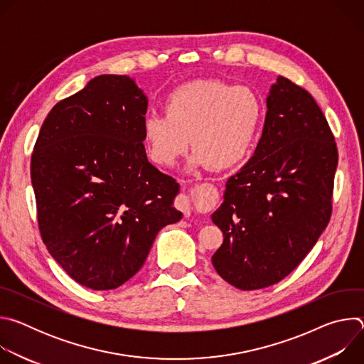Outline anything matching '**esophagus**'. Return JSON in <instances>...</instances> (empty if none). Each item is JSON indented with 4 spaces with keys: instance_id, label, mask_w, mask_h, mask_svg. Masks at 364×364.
I'll use <instances>...</instances> for the list:
<instances>
[{
    "instance_id": "obj_1",
    "label": "esophagus",
    "mask_w": 364,
    "mask_h": 364,
    "mask_svg": "<svg viewBox=\"0 0 364 364\" xmlns=\"http://www.w3.org/2000/svg\"><path fill=\"white\" fill-rule=\"evenodd\" d=\"M177 207L184 213L186 218L191 216V200L190 196L187 194H181L177 197Z\"/></svg>"
}]
</instances>
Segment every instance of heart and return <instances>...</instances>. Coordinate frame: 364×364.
<instances>
[{
  "instance_id": "b5f03b06",
  "label": "heart",
  "mask_w": 364,
  "mask_h": 364,
  "mask_svg": "<svg viewBox=\"0 0 364 364\" xmlns=\"http://www.w3.org/2000/svg\"><path fill=\"white\" fill-rule=\"evenodd\" d=\"M264 118L257 93L218 79H201L174 89L166 114H148L142 122L151 159L173 166L190 145V167L228 170L249 154Z\"/></svg>"
}]
</instances>
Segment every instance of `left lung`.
<instances>
[{
	"instance_id": "1",
	"label": "left lung",
	"mask_w": 364,
	"mask_h": 364,
	"mask_svg": "<svg viewBox=\"0 0 364 364\" xmlns=\"http://www.w3.org/2000/svg\"><path fill=\"white\" fill-rule=\"evenodd\" d=\"M267 108L255 154L228 180L225 201L212 215L225 236L212 264L242 291L289 275L331 216L338 152L323 111L284 76L271 86Z\"/></svg>"
}]
</instances>
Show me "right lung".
I'll return each instance as SVG.
<instances>
[{
    "instance_id": "add662e5",
    "label": "right lung",
    "mask_w": 364,
    "mask_h": 364,
    "mask_svg": "<svg viewBox=\"0 0 364 364\" xmlns=\"http://www.w3.org/2000/svg\"><path fill=\"white\" fill-rule=\"evenodd\" d=\"M148 99L134 79L100 75L60 100L31 155L41 239L77 284L115 289L144 265L155 236L183 213L178 183L146 159Z\"/></svg>"
}]
</instances>
